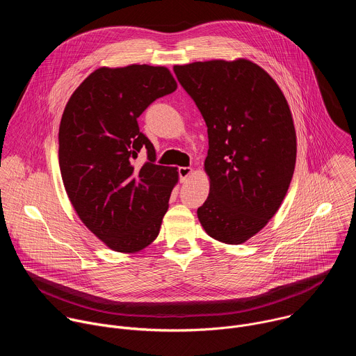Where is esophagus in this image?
<instances>
[{
    "label": "esophagus",
    "instance_id": "34e87169",
    "mask_svg": "<svg viewBox=\"0 0 356 356\" xmlns=\"http://www.w3.org/2000/svg\"><path fill=\"white\" fill-rule=\"evenodd\" d=\"M190 175H191V168H179V177L181 183H184Z\"/></svg>",
    "mask_w": 356,
    "mask_h": 356
}]
</instances>
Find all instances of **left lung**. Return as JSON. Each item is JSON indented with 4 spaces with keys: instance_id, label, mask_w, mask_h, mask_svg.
Wrapping results in <instances>:
<instances>
[{
    "instance_id": "obj_1",
    "label": "left lung",
    "mask_w": 356,
    "mask_h": 356,
    "mask_svg": "<svg viewBox=\"0 0 356 356\" xmlns=\"http://www.w3.org/2000/svg\"><path fill=\"white\" fill-rule=\"evenodd\" d=\"M209 132L210 194L197 210L206 232L238 245L279 210L296 165V131L276 81L246 59L175 66Z\"/></svg>"
}]
</instances>
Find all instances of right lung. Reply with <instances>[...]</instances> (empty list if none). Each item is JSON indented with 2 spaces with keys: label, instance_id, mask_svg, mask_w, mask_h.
Here are the masks:
<instances>
[{
  "label": "right lung",
  "instance_id": "obj_1",
  "mask_svg": "<svg viewBox=\"0 0 356 356\" xmlns=\"http://www.w3.org/2000/svg\"><path fill=\"white\" fill-rule=\"evenodd\" d=\"M177 88L166 67H101L72 94L59 128V166L84 225L107 246L132 253L159 235L177 169L156 165L138 118ZM145 149L148 162L133 161Z\"/></svg>",
  "mask_w": 356,
  "mask_h": 356
}]
</instances>
